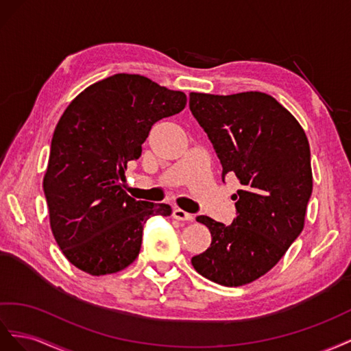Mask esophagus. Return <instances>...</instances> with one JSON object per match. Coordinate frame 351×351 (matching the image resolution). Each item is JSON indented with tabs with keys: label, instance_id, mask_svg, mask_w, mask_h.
<instances>
[{
	"label": "esophagus",
	"instance_id": "1",
	"mask_svg": "<svg viewBox=\"0 0 351 351\" xmlns=\"http://www.w3.org/2000/svg\"><path fill=\"white\" fill-rule=\"evenodd\" d=\"M172 215H173L175 219H178V220H185V222H191V220H194V215L184 212L182 208H175Z\"/></svg>",
	"mask_w": 351,
	"mask_h": 351
}]
</instances>
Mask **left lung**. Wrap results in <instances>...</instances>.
<instances>
[{"label":"left lung","instance_id":"1","mask_svg":"<svg viewBox=\"0 0 351 351\" xmlns=\"http://www.w3.org/2000/svg\"><path fill=\"white\" fill-rule=\"evenodd\" d=\"M189 108L213 144L222 178L235 175L243 185L234 194L238 216L231 225L197 217L212 244L191 263L216 284L245 285L267 274L303 231L313 188L307 136L265 93H191Z\"/></svg>","mask_w":351,"mask_h":351}]
</instances>
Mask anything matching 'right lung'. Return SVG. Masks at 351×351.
Masks as SVG:
<instances>
[{
    "instance_id": "1",
    "label": "right lung",
    "mask_w": 351,
    "mask_h": 351,
    "mask_svg": "<svg viewBox=\"0 0 351 351\" xmlns=\"http://www.w3.org/2000/svg\"><path fill=\"white\" fill-rule=\"evenodd\" d=\"M185 106L184 93L129 73L89 85L67 106L43 185L53 235L73 266L93 276L120 272L138 257L147 219L172 213L136 202L122 181L152 126Z\"/></svg>"
}]
</instances>
